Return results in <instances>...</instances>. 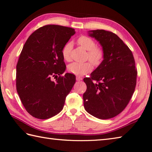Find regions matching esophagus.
Masks as SVG:
<instances>
[{"instance_id":"34e87169","label":"esophagus","mask_w":152,"mask_h":152,"mask_svg":"<svg viewBox=\"0 0 152 152\" xmlns=\"http://www.w3.org/2000/svg\"><path fill=\"white\" fill-rule=\"evenodd\" d=\"M76 80H77V81H80V80H82V78L80 77H79V76H77V77H76Z\"/></svg>"}]
</instances>
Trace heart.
<instances>
[{
    "label": "heart",
    "instance_id": "heart-1",
    "mask_svg": "<svg viewBox=\"0 0 152 152\" xmlns=\"http://www.w3.org/2000/svg\"><path fill=\"white\" fill-rule=\"evenodd\" d=\"M77 42L81 48L87 50L86 59H89L91 62L72 63L68 66V70L73 74L82 76L92 71L93 70L92 63L94 66H98L102 63L104 56V53L102 48L96 45L95 41L93 39L87 36L82 35L79 37ZM72 48V44L71 42L66 43L62 48V57L64 60L66 61H70ZM91 62L92 63L91 64Z\"/></svg>",
    "mask_w": 152,
    "mask_h": 152
}]
</instances>
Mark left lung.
I'll return each instance as SVG.
<instances>
[{
  "label": "left lung",
  "instance_id": "1",
  "mask_svg": "<svg viewBox=\"0 0 152 152\" xmlns=\"http://www.w3.org/2000/svg\"><path fill=\"white\" fill-rule=\"evenodd\" d=\"M104 53L102 63L86 77L83 94L86 111L100 119L117 116L126 107L136 85L137 70L132 51L113 32L104 30L88 31Z\"/></svg>",
  "mask_w": 152,
  "mask_h": 152
}]
</instances>
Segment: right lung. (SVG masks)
<instances>
[{"instance_id":"right-lung-1","label":"right lung","mask_w":152,"mask_h":152,"mask_svg":"<svg viewBox=\"0 0 152 152\" xmlns=\"http://www.w3.org/2000/svg\"><path fill=\"white\" fill-rule=\"evenodd\" d=\"M75 34L70 27L45 25L32 33L23 48L16 65V90L34 117L48 119L63 108L76 79L72 73L61 75L66 69L61 50Z\"/></svg>"}]
</instances>
